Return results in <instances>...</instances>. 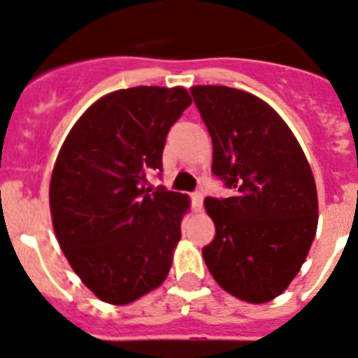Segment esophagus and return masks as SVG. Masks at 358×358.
<instances>
[{
    "label": "esophagus",
    "instance_id": "esophagus-1",
    "mask_svg": "<svg viewBox=\"0 0 358 358\" xmlns=\"http://www.w3.org/2000/svg\"><path fill=\"white\" fill-rule=\"evenodd\" d=\"M202 203H203L202 191H194V193H191V206H193L194 211H200V209H202Z\"/></svg>",
    "mask_w": 358,
    "mask_h": 358
}]
</instances>
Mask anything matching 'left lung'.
<instances>
[{"instance_id":"8db88e82","label":"left lung","mask_w":358,"mask_h":358,"mask_svg":"<svg viewBox=\"0 0 358 358\" xmlns=\"http://www.w3.org/2000/svg\"><path fill=\"white\" fill-rule=\"evenodd\" d=\"M191 94L213 140L211 173L233 193L203 202L216 227L203 260L227 293L269 302L295 278L317 233L311 167L260 98L224 85L191 87Z\"/></svg>"}]
</instances>
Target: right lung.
Wrapping results in <instances>:
<instances>
[{
  "instance_id": "1",
  "label": "right lung",
  "mask_w": 358,
  "mask_h": 358,
  "mask_svg": "<svg viewBox=\"0 0 358 358\" xmlns=\"http://www.w3.org/2000/svg\"><path fill=\"white\" fill-rule=\"evenodd\" d=\"M191 105L182 87H133L92 103L71 129L50 178L59 248L98 299L129 304L171 269L185 194L156 189L174 122Z\"/></svg>"
}]
</instances>
